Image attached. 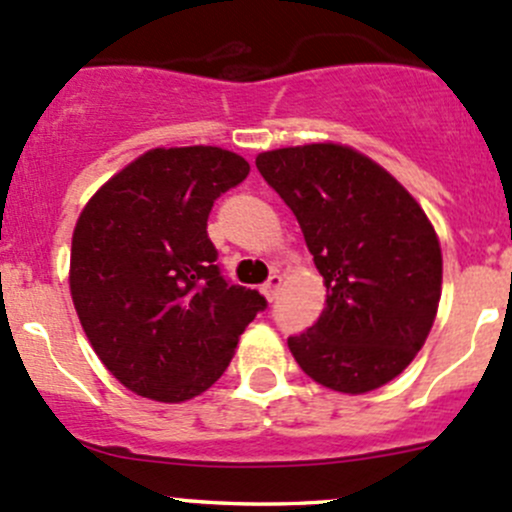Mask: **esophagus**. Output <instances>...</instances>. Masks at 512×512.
<instances>
[{
  "mask_svg": "<svg viewBox=\"0 0 512 512\" xmlns=\"http://www.w3.org/2000/svg\"><path fill=\"white\" fill-rule=\"evenodd\" d=\"M280 287H282V275H280V272H275V275H272L270 280H267L265 285H262V294H265V297L272 302V299H275L277 294H280Z\"/></svg>",
  "mask_w": 512,
  "mask_h": 512,
  "instance_id": "34e87169",
  "label": "esophagus"
}]
</instances>
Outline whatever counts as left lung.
Listing matches in <instances>:
<instances>
[{"mask_svg": "<svg viewBox=\"0 0 512 512\" xmlns=\"http://www.w3.org/2000/svg\"><path fill=\"white\" fill-rule=\"evenodd\" d=\"M255 163L297 215L327 287L317 324L287 339L294 361L339 394L389 384L421 352L441 302V242L428 215L352 146L275 148Z\"/></svg>", "mask_w": 512, "mask_h": 512, "instance_id": "obj_1", "label": "left lung"}]
</instances>
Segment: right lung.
Instances as JSON below:
<instances>
[{
	"instance_id": "obj_1",
	"label": "right lung",
	"mask_w": 512,
	"mask_h": 512,
	"mask_svg": "<svg viewBox=\"0 0 512 512\" xmlns=\"http://www.w3.org/2000/svg\"><path fill=\"white\" fill-rule=\"evenodd\" d=\"M250 163L218 146L151 148L84 205L69 289L91 347L133 394L180 404L208 391L267 307L227 285L208 237L213 203Z\"/></svg>"
}]
</instances>
